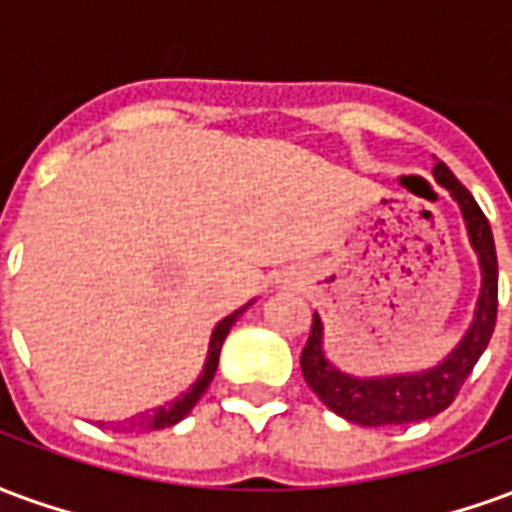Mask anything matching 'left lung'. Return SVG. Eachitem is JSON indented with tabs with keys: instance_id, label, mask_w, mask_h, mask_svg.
Masks as SVG:
<instances>
[{
	"instance_id": "8db88e82",
	"label": "left lung",
	"mask_w": 512,
	"mask_h": 512,
	"mask_svg": "<svg viewBox=\"0 0 512 512\" xmlns=\"http://www.w3.org/2000/svg\"><path fill=\"white\" fill-rule=\"evenodd\" d=\"M433 178L441 189L461 208L466 235L480 263V296L474 307V318L458 345L441 359L439 365L417 373H392V376H351L334 367L323 354V321L312 315L310 340L301 351V373L323 406H329L337 417L381 428V425H408L419 419L436 417L450 406L463 381L477 365V359L488 348V340L496 326V290H499V268H496V246L491 224L474 202L469 189L455 178L444 161H436Z\"/></svg>"
}]
</instances>
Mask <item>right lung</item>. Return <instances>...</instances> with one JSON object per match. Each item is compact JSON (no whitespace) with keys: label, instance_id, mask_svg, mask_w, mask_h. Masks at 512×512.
I'll use <instances>...</instances> for the list:
<instances>
[{"label":"right lung","instance_id":"1","mask_svg":"<svg viewBox=\"0 0 512 512\" xmlns=\"http://www.w3.org/2000/svg\"><path fill=\"white\" fill-rule=\"evenodd\" d=\"M252 304H255V301H249V304H244L241 310L230 312L227 318H222V321L216 323V329H213L211 334V343H208V356H205V365H202L200 378H197V381H194L183 395L175 397L172 403H167V406H158L153 408V411H145V414H136V417L126 419L128 422L126 430H158V428H172V425H178L180 419L186 417L191 408L197 406V400L205 395V389H208V384H211L213 376H216V367H219V354H222L224 337L230 334L233 323L238 321V318H241Z\"/></svg>","mask_w":512,"mask_h":512}]
</instances>
